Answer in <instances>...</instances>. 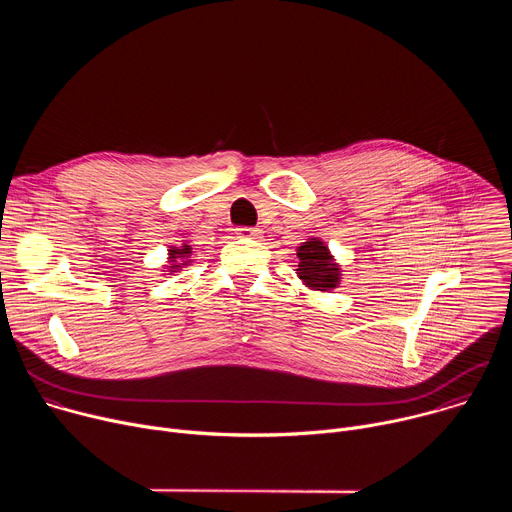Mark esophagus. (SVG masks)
Masks as SVG:
<instances>
[{"label": "esophagus", "mask_w": 512, "mask_h": 512, "mask_svg": "<svg viewBox=\"0 0 512 512\" xmlns=\"http://www.w3.org/2000/svg\"><path fill=\"white\" fill-rule=\"evenodd\" d=\"M237 235L243 237V239H257L261 235V231L255 229V227H239Z\"/></svg>", "instance_id": "1"}]
</instances>
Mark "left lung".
<instances>
[{"mask_svg":"<svg viewBox=\"0 0 512 512\" xmlns=\"http://www.w3.org/2000/svg\"><path fill=\"white\" fill-rule=\"evenodd\" d=\"M298 275L318 289H330L338 285L340 271L332 263L328 247L322 241H308L298 249Z\"/></svg>","mask_w":512,"mask_h":512,"instance_id":"left-lung-1","label":"left lung"}]
</instances>
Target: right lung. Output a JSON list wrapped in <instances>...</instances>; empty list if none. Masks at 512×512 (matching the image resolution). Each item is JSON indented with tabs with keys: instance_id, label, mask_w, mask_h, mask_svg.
<instances>
[{
	"instance_id": "right-lung-1",
	"label": "right lung",
	"mask_w": 512,
	"mask_h": 512,
	"mask_svg": "<svg viewBox=\"0 0 512 512\" xmlns=\"http://www.w3.org/2000/svg\"><path fill=\"white\" fill-rule=\"evenodd\" d=\"M192 253V249H190V245H184L182 249H170V255H172V261L174 259H178V257H182V259H186L188 255ZM174 267H180V265H174Z\"/></svg>"
}]
</instances>
